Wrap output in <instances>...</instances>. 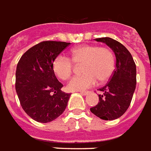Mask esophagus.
Masks as SVG:
<instances>
[{
	"mask_svg": "<svg viewBox=\"0 0 151 151\" xmlns=\"http://www.w3.org/2000/svg\"><path fill=\"white\" fill-rule=\"evenodd\" d=\"M80 92L81 93V94H82V95H83V96L87 95V94L88 93V91H80Z\"/></svg>",
	"mask_w": 151,
	"mask_h": 151,
	"instance_id": "1",
	"label": "esophagus"
}]
</instances>
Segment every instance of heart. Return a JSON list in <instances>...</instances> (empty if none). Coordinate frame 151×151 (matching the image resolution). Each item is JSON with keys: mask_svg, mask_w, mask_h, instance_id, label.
<instances>
[{"mask_svg": "<svg viewBox=\"0 0 151 151\" xmlns=\"http://www.w3.org/2000/svg\"><path fill=\"white\" fill-rule=\"evenodd\" d=\"M71 58L59 55L54 59L52 69L56 76L62 80H68L76 65H83V74L74 77L68 83L71 91L83 90L95 85L97 80L103 83L109 80L115 69V56L108 47L97 45H81L71 50Z\"/></svg>", "mask_w": 151, "mask_h": 151, "instance_id": "heart-1", "label": "heart"}]
</instances>
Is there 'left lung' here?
Here are the masks:
<instances>
[{
    "mask_svg": "<svg viewBox=\"0 0 151 151\" xmlns=\"http://www.w3.org/2000/svg\"><path fill=\"white\" fill-rule=\"evenodd\" d=\"M113 50L116 56V69L105 86L99 88V102L90 110L101 119L112 121L122 116L130 105L136 88V65L129 53L122 43L113 38H100Z\"/></svg>",
    "mask_w": 151,
    "mask_h": 151,
    "instance_id": "8db88e82",
    "label": "left lung"
}]
</instances>
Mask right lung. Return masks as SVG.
<instances>
[{
	"instance_id": "obj_1",
	"label": "right lung",
	"mask_w": 151,
	"mask_h": 151,
	"mask_svg": "<svg viewBox=\"0 0 151 151\" xmlns=\"http://www.w3.org/2000/svg\"><path fill=\"white\" fill-rule=\"evenodd\" d=\"M70 42L44 41L24 53L17 65L15 88L23 110L41 123L59 117L68 105L70 93L61 91L63 83L52 69L54 59Z\"/></svg>"
}]
</instances>
